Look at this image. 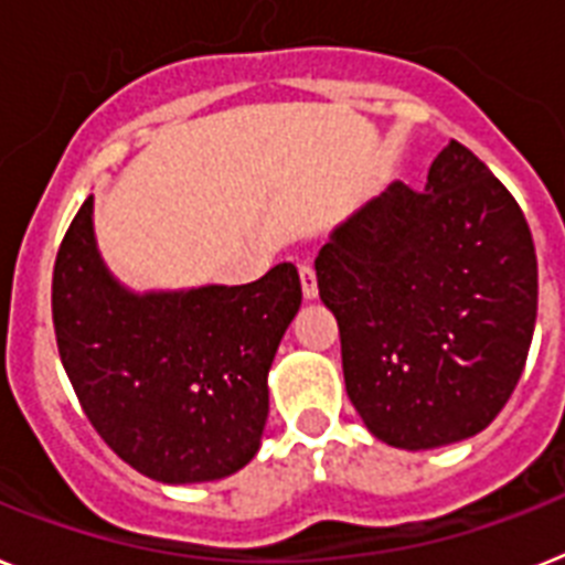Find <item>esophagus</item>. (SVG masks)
Instances as JSON below:
<instances>
[{
  "label": "esophagus",
  "mask_w": 565,
  "mask_h": 565,
  "mask_svg": "<svg viewBox=\"0 0 565 565\" xmlns=\"http://www.w3.org/2000/svg\"><path fill=\"white\" fill-rule=\"evenodd\" d=\"M298 275H301V292H305V298H316L319 296V281H316V269H312V264H298Z\"/></svg>",
  "instance_id": "esophagus-1"
}]
</instances>
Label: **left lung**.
Wrapping results in <instances>:
<instances>
[{
	"label": "left lung",
	"instance_id": "8db88e82",
	"mask_svg": "<svg viewBox=\"0 0 565 565\" xmlns=\"http://www.w3.org/2000/svg\"><path fill=\"white\" fill-rule=\"evenodd\" d=\"M319 296L348 396L376 439L425 451L480 434L514 393L537 319V255L511 192L451 140L425 192L393 183L330 235Z\"/></svg>",
	"mask_w": 565,
	"mask_h": 565
}]
</instances>
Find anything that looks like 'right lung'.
Segmentation results:
<instances>
[{
  "label": "right lung",
  "instance_id": "obj_1",
  "mask_svg": "<svg viewBox=\"0 0 565 565\" xmlns=\"http://www.w3.org/2000/svg\"><path fill=\"white\" fill-rule=\"evenodd\" d=\"M92 215L88 198L51 284L56 348L85 416L149 480L183 486L241 471L260 448L267 373L301 307L298 269L137 296L99 258Z\"/></svg>",
  "mask_w": 565,
  "mask_h": 565
}]
</instances>
